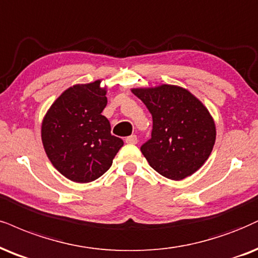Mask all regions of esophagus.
<instances>
[{
	"mask_svg": "<svg viewBox=\"0 0 258 258\" xmlns=\"http://www.w3.org/2000/svg\"><path fill=\"white\" fill-rule=\"evenodd\" d=\"M138 136L136 135H132V136H128V138L125 139V142L126 144H129V145H136L138 144Z\"/></svg>",
	"mask_w": 258,
	"mask_h": 258,
	"instance_id": "esophagus-1",
	"label": "esophagus"
}]
</instances>
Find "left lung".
Instances as JSON below:
<instances>
[{
    "label": "left lung",
    "mask_w": 258,
    "mask_h": 258,
    "mask_svg": "<svg viewBox=\"0 0 258 258\" xmlns=\"http://www.w3.org/2000/svg\"><path fill=\"white\" fill-rule=\"evenodd\" d=\"M153 119L141 152L158 173L180 180L196 172L212 153L215 124L205 105L182 87L161 85L132 90Z\"/></svg>",
    "instance_id": "left-lung-1"
}]
</instances>
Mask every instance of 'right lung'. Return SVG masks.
Wrapping results in <instances>:
<instances>
[{
  "instance_id": "1",
  "label": "right lung",
  "mask_w": 258,
  "mask_h": 258,
  "mask_svg": "<svg viewBox=\"0 0 258 258\" xmlns=\"http://www.w3.org/2000/svg\"><path fill=\"white\" fill-rule=\"evenodd\" d=\"M100 81L75 85L51 105L41 124L47 158L63 176L78 183L98 179L112 165L123 140L111 135L101 112L107 104Z\"/></svg>"
}]
</instances>
